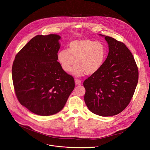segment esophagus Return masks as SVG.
Instances as JSON below:
<instances>
[{"label":"esophagus","instance_id":"1","mask_svg":"<svg viewBox=\"0 0 150 150\" xmlns=\"http://www.w3.org/2000/svg\"><path fill=\"white\" fill-rule=\"evenodd\" d=\"M75 84L76 85H80L81 84V81L78 79H76L75 80Z\"/></svg>","mask_w":150,"mask_h":150}]
</instances>
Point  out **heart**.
Listing matches in <instances>:
<instances>
[{"label": "heart", "mask_w": 150, "mask_h": 150, "mask_svg": "<svg viewBox=\"0 0 150 150\" xmlns=\"http://www.w3.org/2000/svg\"><path fill=\"white\" fill-rule=\"evenodd\" d=\"M107 50L101 42L90 39L75 40L71 41L67 50H60L57 59L63 69L70 72L75 64L74 74L81 76L86 74L91 75L98 72L102 67L106 58Z\"/></svg>", "instance_id": "obj_1"}]
</instances>
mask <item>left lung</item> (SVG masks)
<instances>
[{
    "instance_id": "left-lung-1",
    "label": "left lung",
    "mask_w": 150,
    "mask_h": 150,
    "mask_svg": "<svg viewBox=\"0 0 150 150\" xmlns=\"http://www.w3.org/2000/svg\"><path fill=\"white\" fill-rule=\"evenodd\" d=\"M105 37L109 53L100 71L83 82L84 99L93 113L112 116L123 111L133 97L138 82L139 72L131 51L116 39Z\"/></svg>"
}]
</instances>
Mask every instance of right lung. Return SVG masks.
<instances>
[{"mask_svg": "<svg viewBox=\"0 0 150 150\" xmlns=\"http://www.w3.org/2000/svg\"><path fill=\"white\" fill-rule=\"evenodd\" d=\"M60 38L57 34L36 35L17 53L13 62L12 78L17 98L39 116L59 112L75 87L74 78L57 61Z\"/></svg>", "mask_w": 150, "mask_h": 150, "instance_id": "1", "label": "right lung"}]
</instances>
